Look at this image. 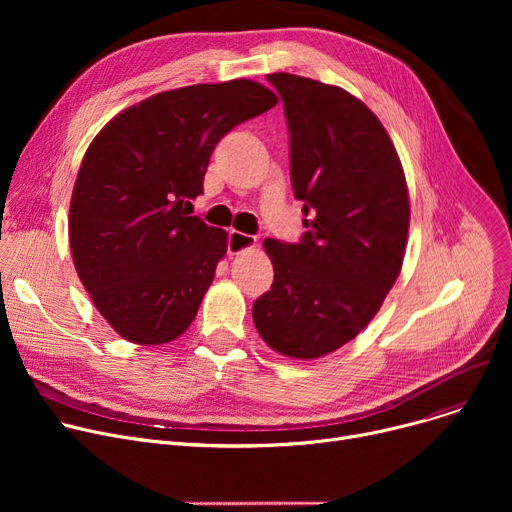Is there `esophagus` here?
<instances>
[{"instance_id": "34e87169", "label": "esophagus", "mask_w": 512, "mask_h": 512, "mask_svg": "<svg viewBox=\"0 0 512 512\" xmlns=\"http://www.w3.org/2000/svg\"><path fill=\"white\" fill-rule=\"evenodd\" d=\"M255 245H257V238L251 236V234L232 230L230 236H228V253H230V255H238V253H242V251L253 249Z\"/></svg>"}]
</instances>
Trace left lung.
Here are the masks:
<instances>
[{
  "instance_id": "obj_1",
  "label": "left lung",
  "mask_w": 512,
  "mask_h": 512,
  "mask_svg": "<svg viewBox=\"0 0 512 512\" xmlns=\"http://www.w3.org/2000/svg\"><path fill=\"white\" fill-rule=\"evenodd\" d=\"M290 132V180L307 232L267 238L274 284L253 303L259 336L290 359L351 342L380 311L407 249L409 191L398 153L369 107L340 87L276 72Z\"/></svg>"
}]
</instances>
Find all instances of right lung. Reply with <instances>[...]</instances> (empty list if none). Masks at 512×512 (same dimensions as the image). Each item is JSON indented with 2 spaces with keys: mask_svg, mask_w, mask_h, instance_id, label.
<instances>
[{
  "mask_svg": "<svg viewBox=\"0 0 512 512\" xmlns=\"http://www.w3.org/2000/svg\"><path fill=\"white\" fill-rule=\"evenodd\" d=\"M278 97L255 80L157 93L107 122L80 164L68 232L76 274L97 311L134 344H166L193 324L226 230L188 215L209 157Z\"/></svg>",
  "mask_w": 512,
  "mask_h": 512,
  "instance_id": "1",
  "label": "right lung"
}]
</instances>
